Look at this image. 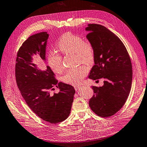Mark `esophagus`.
<instances>
[{"label": "esophagus", "mask_w": 147, "mask_h": 147, "mask_svg": "<svg viewBox=\"0 0 147 147\" xmlns=\"http://www.w3.org/2000/svg\"><path fill=\"white\" fill-rule=\"evenodd\" d=\"M74 89L76 90V91H77V90H79V89H80V88H81V86H77V85H75V86H74Z\"/></svg>", "instance_id": "obj_1"}]
</instances>
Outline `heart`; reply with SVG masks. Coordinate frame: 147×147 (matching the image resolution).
Listing matches in <instances>:
<instances>
[{
    "label": "heart",
    "instance_id": "heart-1",
    "mask_svg": "<svg viewBox=\"0 0 147 147\" xmlns=\"http://www.w3.org/2000/svg\"><path fill=\"white\" fill-rule=\"evenodd\" d=\"M57 48L64 55L74 54L77 64L87 65L93 64L95 60V50L93 44L89 40H84L80 35L71 32L64 34L59 38ZM47 62L51 69L57 73H60L64 69L62 57L57 53L50 52L47 56ZM89 73L85 65H81L68 70L63 77V80L68 84L80 83Z\"/></svg>",
    "mask_w": 147,
    "mask_h": 147
}]
</instances>
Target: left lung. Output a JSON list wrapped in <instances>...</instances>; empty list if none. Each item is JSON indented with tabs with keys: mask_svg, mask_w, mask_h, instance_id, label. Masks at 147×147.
<instances>
[{
	"mask_svg": "<svg viewBox=\"0 0 147 147\" xmlns=\"http://www.w3.org/2000/svg\"><path fill=\"white\" fill-rule=\"evenodd\" d=\"M87 38L95 50L94 65L89 78L104 79L102 87L92 86L94 94L89 104L92 111L102 118L118 112L130 93L132 66L129 55L122 41L99 24H89Z\"/></svg>",
	"mask_w": 147,
	"mask_h": 147,
	"instance_id": "obj_1",
	"label": "left lung"
}]
</instances>
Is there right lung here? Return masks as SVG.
Instances as JSON below:
<instances>
[{
  "mask_svg": "<svg viewBox=\"0 0 147 147\" xmlns=\"http://www.w3.org/2000/svg\"><path fill=\"white\" fill-rule=\"evenodd\" d=\"M48 38V34L42 32L29 36L22 44L17 53L15 77L29 108L42 120L54 124L64 121L69 116L75 90L71 85L58 82L49 66L42 71L31 63L33 54L45 60ZM55 86L60 90L58 94L52 92Z\"/></svg>",
  "mask_w": 147,
  "mask_h": 147,
  "instance_id": "right-lung-1",
  "label": "right lung"
}]
</instances>
